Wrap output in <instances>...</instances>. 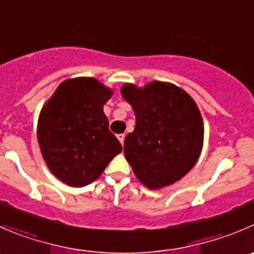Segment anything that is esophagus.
<instances>
[{
	"label": "esophagus",
	"mask_w": 254,
	"mask_h": 254,
	"mask_svg": "<svg viewBox=\"0 0 254 254\" xmlns=\"http://www.w3.org/2000/svg\"><path fill=\"white\" fill-rule=\"evenodd\" d=\"M118 139H119V141L122 142V144H124V140H125V134H119V135H118Z\"/></svg>",
	"instance_id": "esophagus-1"
}]
</instances>
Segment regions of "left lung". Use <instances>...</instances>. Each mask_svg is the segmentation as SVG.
<instances>
[{
	"label": "left lung",
	"instance_id": "left-lung-1",
	"mask_svg": "<svg viewBox=\"0 0 254 254\" xmlns=\"http://www.w3.org/2000/svg\"><path fill=\"white\" fill-rule=\"evenodd\" d=\"M122 95L135 113L124 154L136 177L149 189L179 181L202 150L203 123L196 103L176 85L162 82L142 89L125 84Z\"/></svg>",
	"mask_w": 254,
	"mask_h": 254
}]
</instances>
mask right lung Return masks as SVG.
<instances>
[{
  "mask_svg": "<svg viewBox=\"0 0 254 254\" xmlns=\"http://www.w3.org/2000/svg\"><path fill=\"white\" fill-rule=\"evenodd\" d=\"M112 90L94 78L65 80L42 109L39 146L49 170L74 187L90 184L123 150L103 105Z\"/></svg>",
  "mask_w": 254,
  "mask_h": 254,
  "instance_id": "right-lung-1",
  "label": "right lung"
}]
</instances>
